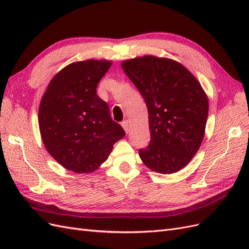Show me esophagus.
Returning <instances> with one entry per match:
<instances>
[{"mask_svg":"<svg viewBox=\"0 0 249 249\" xmlns=\"http://www.w3.org/2000/svg\"><path fill=\"white\" fill-rule=\"evenodd\" d=\"M122 125H123V127L124 129V131L126 133H129V131H130V120H127V119L124 120V122L122 123Z\"/></svg>","mask_w":249,"mask_h":249,"instance_id":"34e87169","label":"esophagus"}]
</instances>
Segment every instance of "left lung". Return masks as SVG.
<instances>
[{"instance_id": "left-lung-1", "label": "left lung", "mask_w": 249, "mask_h": 249, "mask_svg": "<svg viewBox=\"0 0 249 249\" xmlns=\"http://www.w3.org/2000/svg\"><path fill=\"white\" fill-rule=\"evenodd\" d=\"M122 65L148 111L150 141L139 149L141 160L163 175L180 170L196 154L205 134L209 103L199 82L166 58L144 56Z\"/></svg>"}]
</instances>
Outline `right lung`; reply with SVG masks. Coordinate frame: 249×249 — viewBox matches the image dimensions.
Instances as JSON below:
<instances>
[{"instance_id":"obj_1","label":"right lung","mask_w":249,"mask_h":249,"mask_svg":"<svg viewBox=\"0 0 249 249\" xmlns=\"http://www.w3.org/2000/svg\"><path fill=\"white\" fill-rule=\"evenodd\" d=\"M110 66L106 60L67 65L52 79L42 96L38 122L43 144L66 169L94 171L125 135L111 118L108 104L96 94Z\"/></svg>"}]
</instances>
